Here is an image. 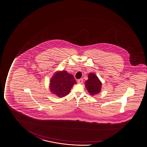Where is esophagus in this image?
Listing matches in <instances>:
<instances>
[{
	"mask_svg": "<svg viewBox=\"0 0 147 147\" xmlns=\"http://www.w3.org/2000/svg\"><path fill=\"white\" fill-rule=\"evenodd\" d=\"M83 82V79H79L78 80V83H79V84H82V83Z\"/></svg>",
	"mask_w": 147,
	"mask_h": 147,
	"instance_id": "obj_1",
	"label": "esophagus"
}]
</instances>
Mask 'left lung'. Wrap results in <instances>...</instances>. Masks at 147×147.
Instances as JSON below:
<instances>
[{"label": "left lung", "instance_id": "obj_1", "mask_svg": "<svg viewBox=\"0 0 147 147\" xmlns=\"http://www.w3.org/2000/svg\"><path fill=\"white\" fill-rule=\"evenodd\" d=\"M101 82L95 75L91 73L89 74L88 79L86 82V86L90 95H94L99 93L101 91Z\"/></svg>", "mask_w": 147, "mask_h": 147}]
</instances>
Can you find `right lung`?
Masks as SVG:
<instances>
[{
    "mask_svg": "<svg viewBox=\"0 0 147 147\" xmlns=\"http://www.w3.org/2000/svg\"><path fill=\"white\" fill-rule=\"evenodd\" d=\"M76 81L72 75L66 71L58 72L50 80V89L59 97L63 98L69 93Z\"/></svg>",
    "mask_w": 147,
    "mask_h": 147,
    "instance_id": "add662e5",
    "label": "right lung"
}]
</instances>
